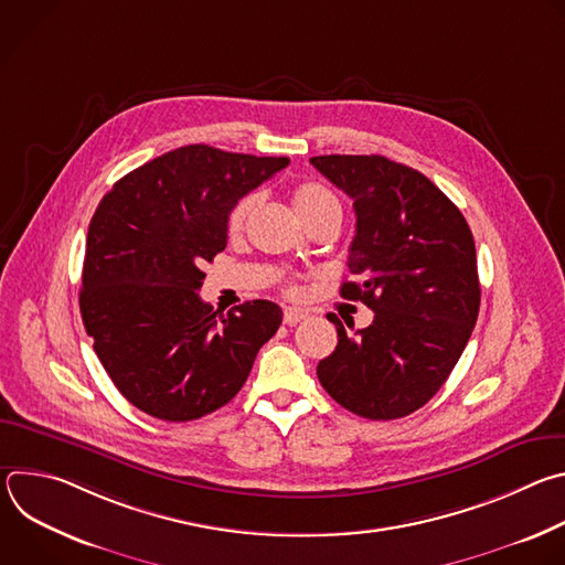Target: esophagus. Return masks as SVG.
<instances>
[{
    "label": "esophagus",
    "instance_id": "esophagus-1",
    "mask_svg": "<svg viewBox=\"0 0 565 565\" xmlns=\"http://www.w3.org/2000/svg\"><path fill=\"white\" fill-rule=\"evenodd\" d=\"M308 317V312L303 310V308H297V306H288L286 310H284V324H288V327H295V324H299L301 319H306Z\"/></svg>",
    "mask_w": 565,
    "mask_h": 565
}]
</instances>
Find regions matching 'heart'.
Segmentation results:
<instances>
[{"instance_id": "heart-1", "label": "heart", "mask_w": 565, "mask_h": 565, "mask_svg": "<svg viewBox=\"0 0 565 565\" xmlns=\"http://www.w3.org/2000/svg\"><path fill=\"white\" fill-rule=\"evenodd\" d=\"M262 196L259 192H250L246 196H241L230 214H227V232L230 234H238L241 230L246 227L250 214L257 210ZM292 201H295V210L297 214L301 216V221L306 225H312L317 221H324V218H340L342 216V205H340V199L335 196V192L327 185L321 183H301L295 194H292ZM288 292H297V286L295 284H288Z\"/></svg>"}]
</instances>
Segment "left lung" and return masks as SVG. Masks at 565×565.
Listing matches in <instances>:
<instances>
[{
    "label": "left lung",
    "instance_id": "obj_1",
    "mask_svg": "<svg viewBox=\"0 0 565 565\" xmlns=\"http://www.w3.org/2000/svg\"><path fill=\"white\" fill-rule=\"evenodd\" d=\"M310 163L353 199L355 236L344 299L366 303L373 324L349 335L335 312V351L317 377L340 405L369 420H395L438 393L473 331L480 284L471 230L418 170L371 156H312Z\"/></svg>",
    "mask_w": 565,
    "mask_h": 565
}]
</instances>
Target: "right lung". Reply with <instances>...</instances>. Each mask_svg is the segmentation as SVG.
Listing matches in <instances>:
<instances>
[{"mask_svg":"<svg viewBox=\"0 0 565 565\" xmlns=\"http://www.w3.org/2000/svg\"><path fill=\"white\" fill-rule=\"evenodd\" d=\"M288 163L185 145L129 172L100 201L79 312L105 371L140 412L168 423L216 412L277 333V303L218 312L199 290L203 264L225 250L232 205Z\"/></svg>","mask_w":565,"mask_h":565,"instance_id":"add662e5","label":"right lung"}]
</instances>
